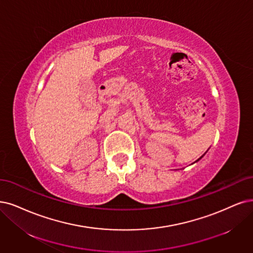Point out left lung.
Listing matches in <instances>:
<instances>
[{"label":"left lung","mask_w":253,"mask_h":253,"mask_svg":"<svg viewBox=\"0 0 253 253\" xmlns=\"http://www.w3.org/2000/svg\"><path fill=\"white\" fill-rule=\"evenodd\" d=\"M204 154H205V153H204ZM204 154H203V155H202V156H201V157H200V158H198V160H197V161H196V162H195V163H197V162H198V161H200V160H201V158H202V157H203V156H204Z\"/></svg>","instance_id":"8db88e82"}]
</instances>
